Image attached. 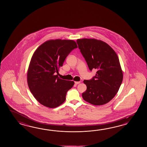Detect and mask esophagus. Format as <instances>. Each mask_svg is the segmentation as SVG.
<instances>
[{"label":"esophagus","mask_w":147,"mask_h":147,"mask_svg":"<svg viewBox=\"0 0 147 147\" xmlns=\"http://www.w3.org/2000/svg\"><path fill=\"white\" fill-rule=\"evenodd\" d=\"M80 83V81H75V84H78Z\"/></svg>","instance_id":"obj_1"}]
</instances>
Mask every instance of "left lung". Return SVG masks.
Segmentation results:
<instances>
[{"label":"left lung","mask_w":147,"mask_h":147,"mask_svg":"<svg viewBox=\"0 0 147 147\" xmlns=\"http://www.w3.org/2000/svg\"><path fill=\"white\" fill-rule=\"evenodd\" d=\"M78 48L89 69H96V76L84 80L87 90L82 94L86 101L100 106L108 103L119 90L123 74L119 58L113 48L102 41L95 39H79Z\"/></svg>","instance_id":"1"}]
</instances>
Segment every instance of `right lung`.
Instances as JSON below:
<instances>
[{"label": "right lung", "instance_id": "1", "mask_svg": "<svg viewBox=\"0 0 147 147\" xmlns=\"http://www.w3.org/2000/svg\"><path fill=\"white\" fill-rule=\"evenodd\" d=\"M77 47L72 40H50L34 51L28 68L27 82L31 93L41 105L53 108L65 102L74 82L61 79L56 74L66 57Z\"/></svg>", "mask_w": 147, "mask_h": 147}]
</instances>
